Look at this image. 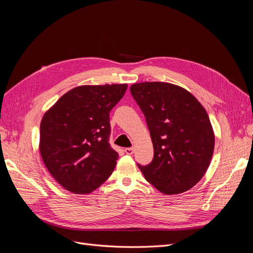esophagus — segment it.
Returning <instances> with one entry per match:
<instances>
[{"label": "esophagus", "mask_w": 253, "mask_h": 253, "mask_svg": "<svg viewBox=\"0 0 253 253\" xmlns=\"http://www.w3.org/2000/svg\"><path fill=\"white\" fill-rule=\"evenodd\" d=\"M125 152H126V154H127V155H132L134 153V149L133 148H126L125 150Z\"/></svg>", "instance_id": "34e87169"}]
</instances>
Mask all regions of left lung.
<instances>
[{
    "label": "left lung",
    "mask_w": 253,
    "mask_h": 253,
    "mask_svg": "<svg viewBox=\"0 0 253 253\" xmlns=\"http://www.w3.org/2000/svg\"><path fill=\"white\" fill-rule=\"evenodd\" d=\"M147 120L154 158L138 168L159 192L193 188L210 166L215 136L208 114L186 88L168 82L134 83L129 88Z\"/></svg>",
    "instance_id": "left-lung-1"
}]
</instances>
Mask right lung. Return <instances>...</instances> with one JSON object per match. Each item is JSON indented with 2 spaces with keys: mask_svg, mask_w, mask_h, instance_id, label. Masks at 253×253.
<instances>
[{
  "mask_svg": "<svg viewBox=\"0 0 253 253\" xmlns=\"http://www.w3.org/2000/svg\"><path fill=\"white\" fill-rule=\"evenodd\" d=\"M127 84L80 85L44 113L39 149L45 167L65 190L88 194L108 179L118 153L109 143L110 112Z\"/></svg>",
  "mask_w": 253,
  "mask_h": 253,
  "instance_id": "add662e5",
  "label": "right lung"
}]
</instances>
